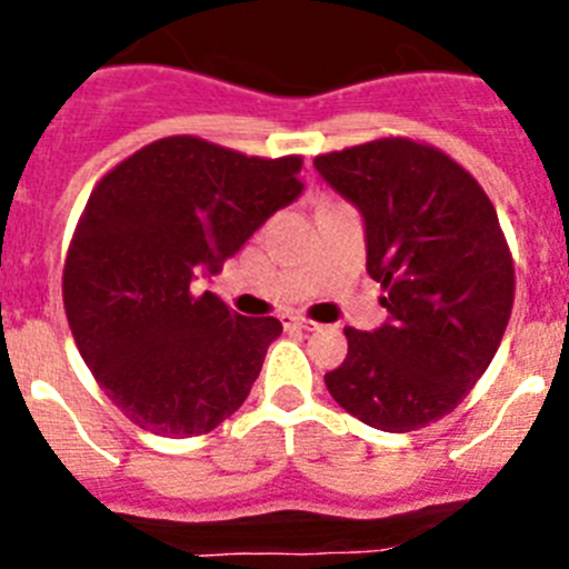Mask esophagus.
Segmentation results:
<instances>
[{"label": "esophagus", "instance_id": "obj_1", "mask_svg": "<svg viewBox=\"0 0 569 569\" xmlns=\"http://www.w3.org/2000/svg\"><path fill=\"white\" fill-rule=\"evenodd\" d=\"M281 325H284V328H301V330H316L319 328V325H313V321H308V319H301V316H296V313H281Z\"/></svg>", "mask_w": 569, "mask_h": 569}]
</instances>
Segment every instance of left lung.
<instances>
[{
  "instance_id": "left-lung-1",
  "label": "left lung",
  "mask_w": 569,
  "mask_h": 569,
  "mask_svg": "<svg viewBox=\"0 0 569 569\" xmlns=\"http://www.w3.org/2000/svg\"><path fill=\"white\" fill-rule=\"evenodd\" d=\"M365 216L367 273L390 319L345 328L330 396L365 425L410 433L445 419L485 376L510 321L516 268L505 230L470 170L407 136L313 159Z\"/></svg>"
}]
</instances>
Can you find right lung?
<instances>
[{"instance_id": "right-lung-1", "label": "right lung", "mask_w": 569, "mask_h": 569, "mask_svg": "<svg viewBox=\"0 0 569 569\" xmlns=\"http://www.w3.org/2000/svg\"><path fill=\"white\" fill-rule=\"evenodd\" d=\"M301 156H248L199 136H164L99 179L62 270L70 333L133 425L204 436L248 399L273 316H239L199 270L222 261L301 193Z\"/></svg>"}]
</instances>
